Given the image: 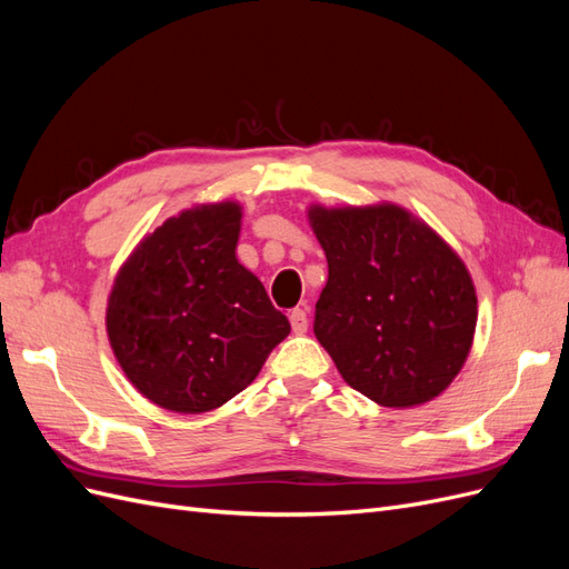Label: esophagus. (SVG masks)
<instances>
[{
  "label": "esophagus",
  "mask_w": 569,
  "mask_h": 569,
  "mask_svg": "<svg viewBox=\"0 0 569 569\" xmlns=\"http://www.w3.org/2000/svg\"><path fill=\"white\" fill-rule=\"evenodd\" d=\"M289 322H291V330H295V335H303L308 330V316L303 308H295V311L289 313Z\"/></svg>",
  "instance_id": "obj_1"
}]
</instances>
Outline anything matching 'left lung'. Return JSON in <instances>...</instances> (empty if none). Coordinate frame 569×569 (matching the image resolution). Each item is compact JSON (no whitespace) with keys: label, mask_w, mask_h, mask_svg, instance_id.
<instances>
[{"label":"left lung","mask_w":569,"mask_h":569,"mask_svg":"<svg viewBox=\"0 0 569 569\" xmlns=\"http://www.w3.org/2000/svg\"><path fill=\"white\" fill-rule=\"evenodd\" d=\"M308 220L327 256L313 332L343 380L387 408L432 401L472 347L477 297L468 268L393 203L313 206Z\"/></svg>","instance_id":"8db88e82"}]
</instances>
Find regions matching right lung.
I'll list each match as a JSON object with an SVG mask.
<instances>
[{"label": "right lung", "instance_id": "obj_1", "mask_svg": "<svg viewBox=\"0 0 569 569\" xmlns=\"http://www.w3.org/2000/svg\"><path fill=\"white\" fill-rule=\"evenodd\" d=\"M242 206L206 203L144 237L113 282L107 330L128 380L157 406L197 416L228 403L289 335L234 249Z\"/></svg>", "mask_w": 569, "mask_h": 569}]
</instances>
